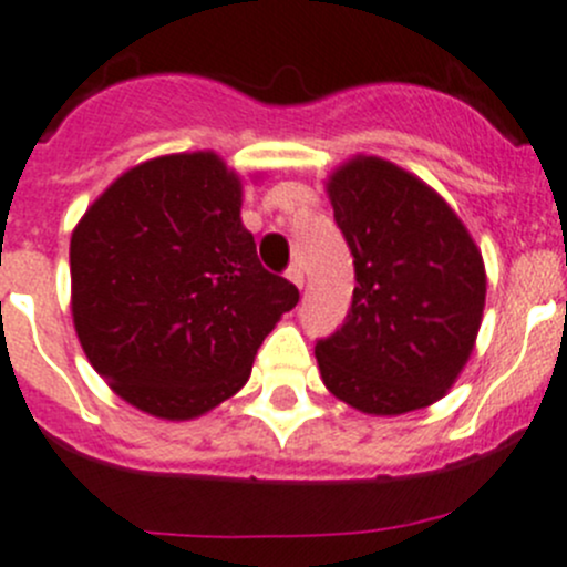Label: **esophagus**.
<instances>
[{
	"label": "esophagus",
	"instance_id": "esophagus-1",
	"mask_svg": "<svg viewBox=\"0 0 567 567\" xmlns=\"http://www.w3.org/2000/svg\"><path fill=\"white\" fill-rule=\"evenodd\" d=\"M288 279L296 285V288H305V268H301V262H293V266L288 268Z\"/></svg>",
	"mask_w": 567,
	"mask_h": 567
}]
</instances>
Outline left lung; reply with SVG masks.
<instances>
[{
  "label": "left lung",
  "instance_id": "8db88e82",
  "mask_svg": "<svg viewBox=\"0 0 567 567\" xmlns=\"http://www.w3.org/2000/svg\"><path fill=\"white\" fill-rule=\"evenodd\" d=\"M326 188L357 288L340 329L318 340L320 379L364 414L425 409L477 340L483 255L431 186L384 158H351Z\"/></svg>",
  "mask_w": 567,
  "mask_h": 567
}]
</instances>
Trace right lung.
<instances>
[{"label": "right lung", "instance_id": "1", "mask_svg": "<svg viewBox=\"0 0 567 567\" xmlns=\"http://www.w3.org/2000/svg\"><path fill=\"white\" fill-rule=\"evenodd\" d=\"M296 301V285L257 260L241 177L216 153L128 169L71 236L79 342L120 398L162 420H194L241 390Z\"/></svg>", "mask_w": 567, "mask_h": 567}]
</instances>
